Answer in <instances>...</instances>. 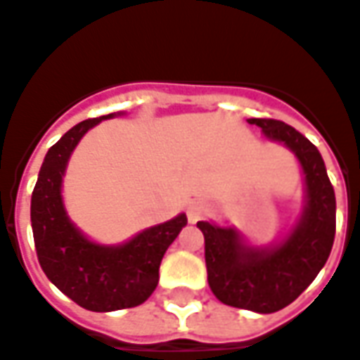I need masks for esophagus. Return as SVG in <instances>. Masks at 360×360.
I'll return each instance as SVG.
<instances>
[{"label": "esophagus", "instance_id": "esophagus-1", "mask_svg": "<svg viewBox=\"0 0 360 360\" xmlns=\"http://www.w3.org/2000/svg\"><path fill=\"white\" fill-rule=\"evenodd\" d=\"M207 211H209V209H207V205L203 201H193V203L188 207V220L193 224V222H198V220L203 219L207 214Z\"/></svg>", "mask_w": 360, "mask_h": 360}]
</instances>
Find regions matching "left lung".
<instances>
[{
    "instance_id": "left-lung-1",
    "label": "left lung",
    "mask_w": 360,
    "mask_h": 360,
    "mask_svg": "<svg viewBox=\"0 0 360 360\" xmlns=\"http://www.w3.org/2000/svg\"><path fill=\"white\" fill-rule=\"evenodd\" d=\"M269 140L290 148L305 174L307 203L284 240L270 248H249L234 228L198 222L205 236L209 288L224 305L255 313H276L309 288L326 264L335 236V195L322 155L293 126L274 119H249Z\"/></svg>"
}]
</instances>
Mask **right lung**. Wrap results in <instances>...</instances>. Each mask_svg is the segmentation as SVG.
Wrapping results in <instances>:
<instances>
[{
	"instance_id": "right-lung-1",
	"label": "right lung",
	"mask_w": 360,
	"mask_h": 360,
	"mask_svg": "<svg viewBox=\"0 0 360 360\" xmlns=\"http://www.w3.org/2000/svg\"><path fill=\"white\" fill-rule=\"evenodd\" d=\"M111 117L115 115L82 120L49 148L30 203L34 245L41 270L76 305L96 313L141 305L157 288L165 251L188 224L182 212L122 245H99L70 222L61 198L69 157L84 134Z\"/></svg>"
}]
</instances>
